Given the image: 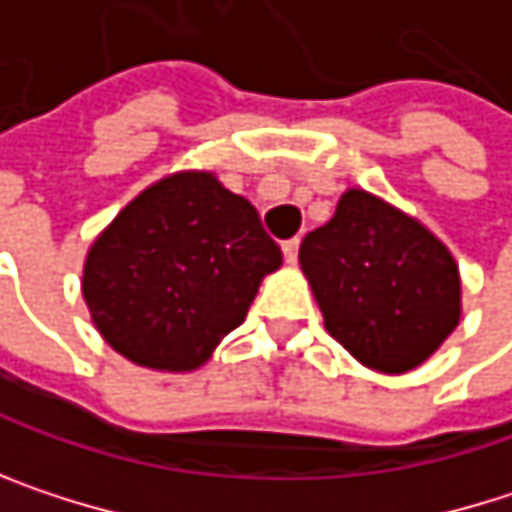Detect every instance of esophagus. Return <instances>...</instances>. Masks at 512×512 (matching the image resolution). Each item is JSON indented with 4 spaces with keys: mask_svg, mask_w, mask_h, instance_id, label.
<instances>
[{
    "mask_svg": "<svg viewBox=\"0 0 512 512\" xmlns=\"http://www.w3.org/2000/svg\"><path fill=\"white\" fill-rule=\"evenodd\" d=\"M281 252H284V257L293 263V260H296V255H299V237H293V240H284V243H281Z\"/></svg>",
    "mask_w": 512,
    "mask_h": 512,
    "instance_id": "1",
    "label": "esophagus"
}]
</instances>
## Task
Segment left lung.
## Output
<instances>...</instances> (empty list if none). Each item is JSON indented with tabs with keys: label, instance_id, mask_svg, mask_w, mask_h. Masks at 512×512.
<instances>
[{
	"label": "left lung",
	"instance_id": "left-lung-1",
	"mask_svg": "<svg viewBox=\"0 0 512 512\" xmlns=\"http://www.w3.org/2000/svg\"><path fill=\"white\" fill-rule=\"evenodd\" d=\"M299 263L329 335L373 370L418 367L460 323L451 252L421 222L361 189L302 240Z\"/></svg>",
	"mask_w": 512,
	"mask_h": 512
}]
</instances>
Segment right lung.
Returning <instances> with one entry per match:
<instances>
[{"instance_id":"1","label":"right lung","mask_w":512,"mask_h":512,"mask_svg":"<svg viewBox=\"0 0 512 512\" xmlns=\"http://www.w3.org/2000/svg\"><path fill=\"white\" fill-rule=\"evenodd\" d=\"M281 249L213 174H174L130 201L91 246L82 293L100 335L156 370L204 364L237 329Z\"/></svg>"}]
</instances>
